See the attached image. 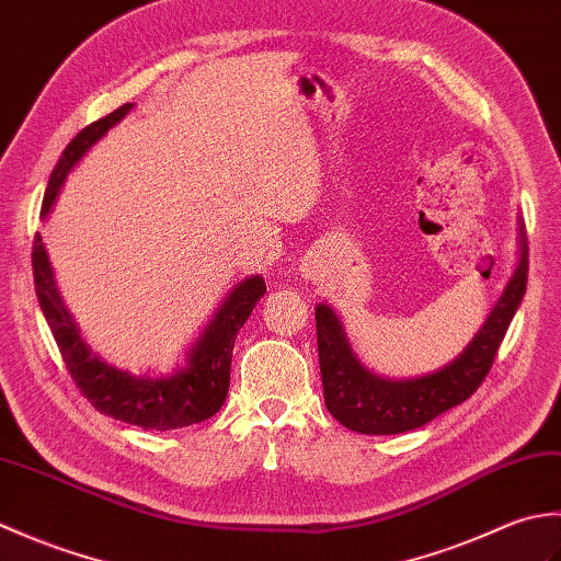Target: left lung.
<instances>
[{
    "mask_svg": "<svg viewBox=\"0 0 561 561\" xmlns=\"http://www.w3.org/2000/svg\"><path fill=\"white\" fill-rule=\"evenodd\" d=\"M520 238L523 255L502 299L496 301L468 350L436 374L412 380H386L366 371L352 354L337 316L332 313V308L320 304L316 308V330L328 412L356 434L388 436L424 426L468 400L490 374L494 356L526 294L528 248L526 236L520 233Z\"/></svg>",
    "mask_w": 561,
    "mask_h": 561,
    "instance_id": "1",
    "label": "left lung"
}]
</instances>
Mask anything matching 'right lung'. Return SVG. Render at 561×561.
Here are the masks:
<instances>
[{"mask_svg": "<svg viewBox=\"0 0 561 561\" xmlns=\"http://www.w3.org/2000/svg\"><path fill=\"white\" fill-rule=\"evenodd\" d=\"M129 108H133V103L121 105L111 115L83 127L69 141L55 165L50 183H47L43 217L50 211L71 165L87 153L91 145H96L115 123H121ZM33 282L35 296H38L43 316L53 330L57 350L62 354L67 371L81 396L105 416L141 428H157V432H171V428L199 424L221 410L226 392H229L236 335L243 328L248 316L253 313L255 304L267 291L265 279L257 277V274L238 284L226 296L217 316L211 318V323L202 332L193 352H190L187 368L169 378L151 380L117 371V368L103 364L99 356H93L87 344H83L75 320L67 313L55 289L50 262H47L43 238L38 233H35L33 241Z\"/></svg>", "mask_w": 561, "mask_h": 561, "instance_id": "right-lung-1", "label": "right lung"}]
</instances>
